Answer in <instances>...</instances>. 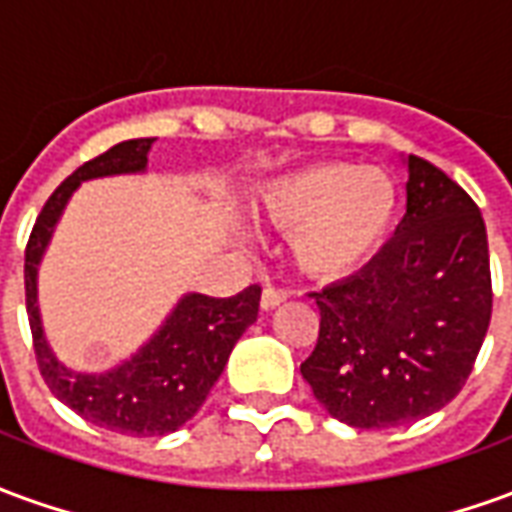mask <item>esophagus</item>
I'll use <instances>...</instances> for the list:
<instances>
[{
  "mask_svg": "<svg viewBox=\"0 0 512 512\" xmlns=\"http://www.w3.org/2000/svg\"><path fill=\"white\" fill-rule=\"evenodd\" d=\"M282 301H288V293H285V290L266 288L263 290V296H260V310H277Z\"/></svg>",
  "mask_w": 512,
  "mask_h": 512,
  "instance_id": "esophagus-1",
  "label": "esophagus"
}]
</instances>
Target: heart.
I'll return each mask as SVG.
<instances>
[{
  "mask_svg": "<svg viewBox=\"0 0 512 512\" xmlns=\"http://www.w3.org/2000/svg\"><path fill=\"white\" fill-rule=\"evenodd\" d=\"M266 224L288 233V260L315 282L351 277L395 222V180L378 167L318 161L268 180L252 197Z\"/></svg>",
  "mask_w": 512,
  "mask_h": 512,
  "instance_id": "obj_1",
  "label": "heart"
}]
</instances>
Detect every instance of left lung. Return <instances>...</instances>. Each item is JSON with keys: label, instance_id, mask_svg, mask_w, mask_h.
I'll return each instance as SVG.
<instances>
[{"label": "left lung", "instance_id": "1", "mask_svg": "<svg viewBox=\"0 0 512 512\" xmlns=\"http://www.w3.org/2000/svg\"><path fill=\"white\" fill-rule=\"evenodd\" d=\"M406 216L359 274L315 293L321 332L301 376L334 419L395 428L461 392L491 321L488 235L480 208L417 156Z\"/></svg>", "mask_w": 512, "mask_h": 512}]
</instances>
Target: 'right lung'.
<instances>
[{
    "instance_id": "1",
    "label": "right lung",
    "mask_w": 512,
    "mask_h": 512,
    "mask_svg": "<svg viewBox=\"0 0 512 512\" xmlns=\"http://www.w3.org/2000/svg\"><path fill=\"white\" fill-rule=\"evenodd\" d=\"M156 139H128L109 147L65 178L43 205L24 257L27 315L40 376L51 395L98 428L126 436H167L183 428L222 376L241 334L257 321L260 288L249 285L230 299L183 293L156 332L123 362L106 370H76L49 345L38 301V274L62 213L87 180L145 175Z\"/></svg>"
}]
</instances>
